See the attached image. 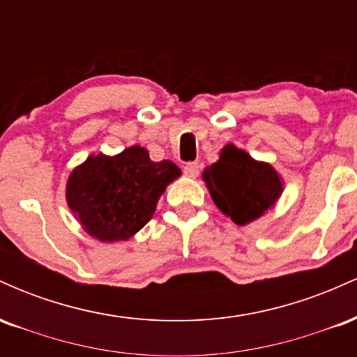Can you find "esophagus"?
I'll return each mask as SVG.
<instances>
[{
    "mask_svg": "<svg viewBox=\"0 0 357 357\" xmlns=\"http://www.w3.org/2000/svg\"><path fill=\"white\" fill-rule=\"evenodd\" d=\"M184 174L188 176V178H196V176H198V173H199V166H198V162H188L186 166H184Z\"/></svg>",
    "mask_w": 357,
    "mask_h": 357,
    "instance_id": "1",
    "label": "esophagus"
}]
</instances>
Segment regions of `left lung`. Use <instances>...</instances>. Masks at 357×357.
<instances>
[{"instance_id":"obj_1","label":"left lung","mask_w":357,"mask_h":357,"mask_svg":"<svg viewBox=\"0 0 357 357\" xmlns=\"http://www.w3.org/2000/svg\"><path fill=\"white\" fill-rule=\"evenodd\" d=\"M203 179L220 211L240 227L260 218L284 190L280 176L268 162L255 161L233 144L221 149L220 159L204 169Z\"/></svg>"}]
</instances>
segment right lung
I'll return each mask as SVG.
<instances>
[{
  "label": "right lung",
  "mask_w": 357,
  "mask_h": 357,
  "mask_svg": "<svg viewBox=\"0 0 357 357\" xmlns=\"http://www.w3.org/2000/svg\"><path fill=\"white\" fill-rule=\"evenodd\" d=\"M181 176L171 161H151L141 146L117 155H89L67 181V203L84 230L100 241L129 240L153 218L166 186Z\"/></svg>",
  "instance_id": "obj_1"
}]
</instances>
